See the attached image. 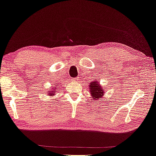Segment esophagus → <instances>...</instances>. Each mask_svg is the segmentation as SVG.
Here are the masks:
<instances>
[{
    "instance_id": "esophagus-1",
    "label": "esophagus",
    "mask_w": 156,
    "mask_h": 156,
    "mask_svg": "<svg viewBox=\"0 0 156 156\" xmlns=\"http://www.w3.org/2000/svg\"><path fill=\"white\" fill-rule=\"evenodd\" d=\"M79 80V78L77 77V78H72V80L73 81V82H78Z\"/></svg>"
}]
</instances>
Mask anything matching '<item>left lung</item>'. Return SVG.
I'll return each instance as SVG.
<instances>
[{
    "mask_svg": "<svg viewBox=\"0 0 156 156\" xmlns=\"http://www.w3.org/2000/svg\"><path fill=\"white\" fill-rule=\"evenodd\" d=\"M89 87L90 94H91V97H93V100L96 101L98 99L99 100V99L104 97V91L97 80H94L92 83H90Z\"/></svg>",
    "mask_w": 156,
    "mask_h": 156,
    "instance_id": "obj_1",
    "label": "left lung"
}]
</instances>
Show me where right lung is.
I'll use <instances>...</instances> for the list:
<instances>
[{"label":"right lung","mask_w":156,"mask_h":156,"mask_svg":"<svg viewBox=\"0 0 156 156\" xmlns=\"http://www.w3.org/2000/svg\"><path fill=\"white\" fill-rule=\"evenodd\" d=\"M57 91V87H53L52 89H51V90L48 91V94L49 96H53V95L55 94V93Z\"/></svg>","instance_id":"right-lung-1"}]
</instances>
